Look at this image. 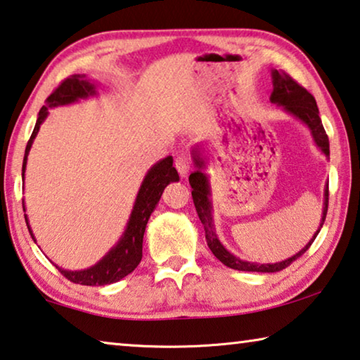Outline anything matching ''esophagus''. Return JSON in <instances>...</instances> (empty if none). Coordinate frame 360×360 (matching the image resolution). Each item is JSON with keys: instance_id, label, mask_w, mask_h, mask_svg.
Listing matches in <instances>:
<instances>
[{"instance_id": "34e87169", "label": "esophagus", "mask_w": 360, "mask_h": 360, "mask_svg": "<svg viewBox=\"0 0 360 360\" xmlns=\"http://www.w3.org/2000/svg\"><path fill=\"white\" fill-rule=\"evenodd\" d=\"M174 167L181 176H186L189 173V168H191V158L187 157L186 153H181V155H178L174 160Z\"/></svg>"}]
</instances>
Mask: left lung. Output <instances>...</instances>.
Listing matches in <instances>:
<instances>
[{"mask_svg": "<svg viewBox=\"0 0 360 360\" xmlns=\"http://www.w3.org/2000/svg\"><path fill=\"white\" fill-rule=\"evenodd\" d=\"M272 78H274V88L271 93V102L278 105H283V108L290 113H293L296 118H300L301 122H304L307 127H309L311 133L314 136V141L316 144L321 147L322 152L325 155L330 153V144H328V136L325 133V129L322 127V120L319 117V108L316 104V99L314 96L307 91L304 86L293 79L288 73L285 72H272ZM195 165L198 168L203 167V162L200 158H195ZM189 184L192 187V198H193V205H195V210L198 213V218H200L202 224L205 227V237H207V243L213 255L218 258L222 264L231 267V269L236 271H247V272H276V271H282L285 267L292 264L293 261L300 259L303 256L307 248L311 247L314 238L317 237L319 231L323 226L325 218H327V210H328V186L327 191H325V207H323V216H322V222L319 231L316 232L312 240L306 245V247L301 250L300 253H296L292 258L285 259L282 262H274V264H255V262H248V261H242L236 258V256L231 255L227 250L222 247L221 242L218 240L214 233V227H213V218H211V202H210V189H208V181L205 178V174L200 169L193 171L189 176Z\"/></svg>", "mask_w": 360, "mask_h": 360, "instance_id": "left-lung-1", "label": "left lung"}]
</instances>
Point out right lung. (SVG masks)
Returning a JSON list of instances; mask_svg holds the SVG:
<instances>
[{"mask_svg": "<svg viewBox=\"0 0 360 360\" xmlns=\"http://www.w3.org/2000/svg\"><path fill=\"white\" fill-rule=\"evenodd\" d=\"M91 94H94V86L84 79V75H70L65 79H62L59 86L48 96V99L44 101V105L38 113L35 129H33L30 139L27 142L24 163H22V176H24L25 171L28 150H30L32 142L38 133L39 124H41L43 120L48 117V108L70 104V102H75L82 98H88ZM174 181H179V174L173 167V158L167 157L160 160L157 165H153V168L147 173L144 182H142L138 198H136L133 213H131L128 227L117 247H113L98 264L89 267V269L75 272L59 269L62 276L73 283L98 287V285H107L122 281L123 277H127L128 274L133 272L136 267H138L142 258V238H144L147 221H149L153 210L157 208L165 187H167L169 182ZM25 222L28 232L32 233V229L27 221V214ZM32 238L35 240L33 233Z\"/></svg>", "mask_w": 360, "mask_h": 360, "instance_id": "right-lung-1", "label": "right lung"}]
</instances>
